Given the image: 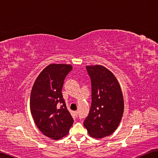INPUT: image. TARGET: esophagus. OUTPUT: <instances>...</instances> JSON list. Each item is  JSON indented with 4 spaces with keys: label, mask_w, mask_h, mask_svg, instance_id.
Returning a JSON list of instances; mask_svg holds the SVG:
<instances>
[{
    "label": "esophagus",
    "mask_w": 158,
    "mask_h": 158,
    "mask_svg": "<svg viewBox=\"0 0 158 158\" xmlns=\"http://www.w3.org/2000/svg\"><path fill=\"white\" fill-rule=\"evenodd\" d=\"M78 114H79V112L77 111H77H75V115L76 117L78 116Z\"/></svg>",
    "instance_id": "esophagus-1"
}]
</instances>
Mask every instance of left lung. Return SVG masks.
<instances>
[{
    "instance_id": "obj_1",
    "label": "left lung",
    "mask_w": 158,
    "mask_h": 158,
    "mask_svg": "<svg viewBox=\"0 0 158 158\" xmlns=\"http://www.w3.org/2000/svg\"><path fill=\"white\" fill-rule=\"evenodd\" d=\"M86 70L91 80L92 104L83 124L92 137L102 139L119 126L124 109L123 94L115 77L105 67L87 66Z\"/></svg>"
}]
</instances>
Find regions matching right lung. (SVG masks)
<instances>
[{"mask_svg":"<svg viewBox=\"0 0 158 158\" xmlns=\"http://www.w3.org/2000/svg\"><path fill=\"white\" fill-rule=\"evenodd\" d=\"M73 67L53 64L39 74L33 85L30 106L39 130L50 139L58 140L67 135L74 120L67 110L62 89Z\"/></svg>","mask_w":158,"mask_h":158,"instance_id":"obj_1","label":"right lung"}]
</instances>
